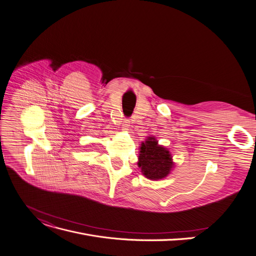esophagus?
<instances>
[{"instance_id": "esophagus-1", "label": "esophagus", "mask_w": 256, "mask_h": 256, "mask_svg": "<svg viewBox=\"0 0 256 256\" xmlns=\"http://www.w3.org/2000/svg\"><path fill=\"white\" fill-rule=\"evenodd\" d=\"M130 126V122L128 119H124V124H122V128L124 130H128V128Z\"/></svg>"}]
</instances>
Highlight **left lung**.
I'll list each match as a JSON object with an SVG mask.
<instances>
[{"label":"left lung","mask_w":256,"mask_h":256,"mask_svg":"<svg viewBox=\"0 0 256 256\" xmlns=\"http://www.w3.org/2000/svg\"><path fill=\"white\" fill-rule=\"evenodd\" d=\"M138 166L144 176L150 180H160L168 176L174 168L172 154L159 146L154 137H148L141 143Z\"/></svg>","instance_id":"obj_1"}]
</instances>
